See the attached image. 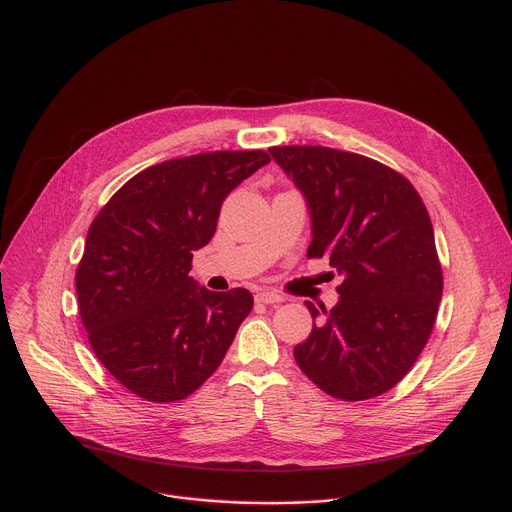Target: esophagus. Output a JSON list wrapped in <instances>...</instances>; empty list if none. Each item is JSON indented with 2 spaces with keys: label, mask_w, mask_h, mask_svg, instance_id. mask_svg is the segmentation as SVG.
Here are the masks:
<instances>
[{
  "label": "esophagus",
  "mask_w": 512,
  "mask_h": 512,
  "mask_svg": "<svg viewBox=\"0 0 512 512\" xmlns=\"http://www.w3.org/2000/svg\"><path fill=\"white\" fill-rule=\"evenodd\" d=\"M282 300L284 298L278 292H272V290H264V292L256 294V302H262V304H278Z\"/></svg>",
  "instance_id": "esophagus-1"
}]
</instances>
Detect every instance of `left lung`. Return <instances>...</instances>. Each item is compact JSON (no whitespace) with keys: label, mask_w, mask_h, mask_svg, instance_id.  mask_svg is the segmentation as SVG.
Listing matches in <instances>:
<instances>
[{"label":"left lung","mask_w":512,"mask_h":512,"mask_svg":"<svg viewBox=\"0 0 512 512\" xmlns=\"http://www.w3.org/2000/svg\"><path fill=\"white\" fill-rule=\"evenodd\" d=\"M270 154L306 198L308 258H328L342 276L332 310L306 302L316 324L294 358L334 398L380 396L416 362L442 298L426 206L402 174L366 156L324 146Z\"/></svg>","instance_id":"left-lung-1"}]
</instances>
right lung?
<instances>
[{
	"label": "right lung",
	"mask_w": 512,
	"mask_h": 512,
	"mask_svg": "<svg viewBox=\"0 0 512 512\" xmlns=\"http://www.w3.org/2000/svg\"><path fill=\"white\" fill-rule=\"evenodd\" d=\"M264 150L168 160L128 180L94 218L76 270L94 354L130 392L176 402L224 360L254 298L212 292L188 272L226 196L266 166Z\"/></svg>",
	"instance_id": "obj_1"
}]
</instances>
